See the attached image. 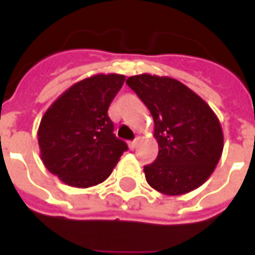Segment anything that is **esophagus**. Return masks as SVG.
<instances>
[{
  "mask_svg": "<svg viewBox=\"0 0 255 255\" xmlns=\"http://www.w3.org/2000/svg\"><path fill=\"white\" fill-rule=\"evenodd\" d=\"M136 146H138V139H135V140H132V142H129V143H128V147H129L131 150L135 149Z\"/></svg>",
  "mask_w": 255,
  "mask_h": 255,
  "instance_id": "34e87169",
  "label": "esophagus"
}]
</instances>
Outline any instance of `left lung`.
Here are the masks:
<instances>
[{"label":"left lung","mask_w":255,"mask_h":255,"mask_svg":"<svg viewBox=\"0 0 255 255\" xmlns=\"http://www.w3.org/2000/svg\"><path fill=\"white\" fill-rule=\"evenodd\" d=\"M126 83L154 120L158 155L143 168L146 180L164 195H183L208 180L219 164L224 135L219 117L186 84L169 76L142 73Z\"/></svg>","instance_id":"1"}]
</instances>
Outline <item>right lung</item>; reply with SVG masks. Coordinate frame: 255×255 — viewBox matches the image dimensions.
<instances>
[{"mask_svg": "<svg viewBox=\"0 0 255 255\" xmlns=\"http://www.w3.org/2000/svg\"><path fill=\"white\" fill-rule=\"evenodd\" d=\"M119 73H97L72 84L49 106L38 128L41 160L68 186L105 182L128 149L113 133L108 108L124 84Z\"/></svg>", "mask_w": 255, "mask_h": 255, "instance_id": "1", "label": "right lung"}]
</instances>
